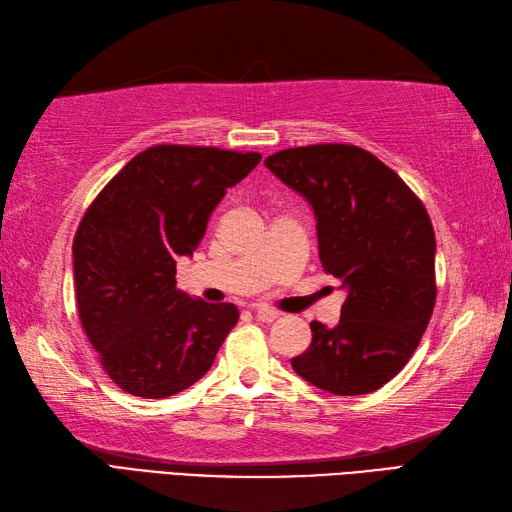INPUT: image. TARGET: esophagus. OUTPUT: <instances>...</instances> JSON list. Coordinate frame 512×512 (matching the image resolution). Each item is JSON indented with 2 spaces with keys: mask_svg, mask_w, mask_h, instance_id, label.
I'll return each instance as SVG.
<instances>
[{
  "mask_svg": "<svg viewBox=\"0 0 512 512\" xmlns=\"http://www.w3.org/2000/svg\"><path fill=\"white\" fill-rule=\"evenodd\" d=\"M252 311L256 313V317H258L260 322H267V324L274 322L276 317L280 315L276 309H271V306H265V304H254Z\"/></svg>",
  "mask_w": 512,
  "mask_h": 512,
  "instance_id": "obj_1",
  "label": "esophagus"
}]
</instances>
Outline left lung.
<instances>
[{
  "label": "left lung",
  "instance_id": "1",
  "mask_svg": "<svg viewBox=\"0 0 512 512\" xmlns=\"http://www.w3.org/2000/svg\"><path fill=\"white\" fill-rule=\"evenodd\" d=\"M265 166L311 203L322 267L346 291L335 326L311 322L293 370L339 396L379 390L414 355L436 304V234L423 201L352 144L278 151Z\"/></svg>",
  "mask_w": 512,
  "mask_h": 512
}]
</instances>
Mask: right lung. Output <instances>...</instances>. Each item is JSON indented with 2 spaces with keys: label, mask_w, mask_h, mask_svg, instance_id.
I'll return each mask as SVG.
<instances>
[{
  "label": "right lung",
  "mask_w": 512,
  "mask_h": 512,
  "mask_svg": "<svg viewBox=\"0 0 512 512\" xmlns=\"http://www.w3.org/2000/svg\"><path fill=\"white\" fill-rule=\"evenodd\" d=\"M260 153L160 144L135 155L87 208L72 254L78 317L109 379L166 399L210 370L238 322L230 302L177 289L179 256L199 247L225 190Z\"/></svg>",
  "instance_id": "1"
}]
</instances>
